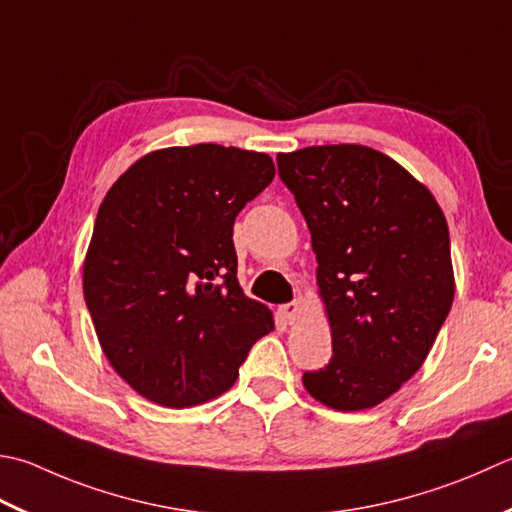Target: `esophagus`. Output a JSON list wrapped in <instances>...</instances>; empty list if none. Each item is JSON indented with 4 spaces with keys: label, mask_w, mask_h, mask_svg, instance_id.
I'll list each match as a JSON object with an SVG mask.
<instances>
[{
    "label": "esophagus",
    "mask_w": 512,
    "mask_h": 512,
    "mask_svg": "<svg viewBox=\"0 0 512 512\" xmlns=\"http://www.w3.org/2000/svg\"><path fill=\"white\" fill-rule=\"evenodd\" d=\"M297 315H299V302H290V304L279 306V317H282L286 324H293Z\"/></svg>",
    "instance_id": "obj_1"
}]
</instances>
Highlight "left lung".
Returning <instances> with one entry per match:
<instances>
[{
  "mask_svg": "<svg viewBox=\"0 0 512 512\" xmlns=\"http://www.w3.org/2000/svg\"><path fill=\"white\" fill-rule=\"evenodd\" d=\"M317 257V295L333 339L304 388L342 413L395 395L433 348L455 297L444 210L408 170L362 144L279 153Z\"/></svg>",
  "mask_w": 512,
  "mask_h": 512,
  "instance_id": "obj_1",
  "label": "left lung"
}]
</instances>
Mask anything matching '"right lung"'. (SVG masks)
<instances>
[{"label":"right lung","mask_w":512,"mask_h":512,"mask_svg":"<svg viewBox=\"0 0 512 512\" xmlns=\"http://www.w3.org/2000/svg\"><path fill=\"white\" fill-rule=\"evenodd\" d=\"M266 153L197 144L139 157L110 186L84 257V299L110 366L166 408L226 393L273 310L237 282L233 224L273 182Z\"/></svg>","instance_id":"1"}]
</instances>
